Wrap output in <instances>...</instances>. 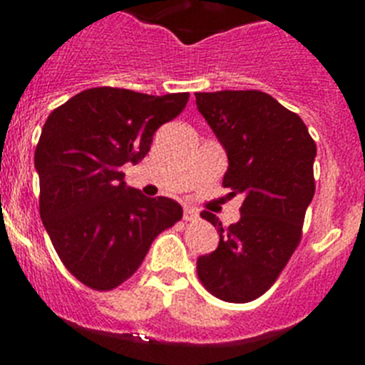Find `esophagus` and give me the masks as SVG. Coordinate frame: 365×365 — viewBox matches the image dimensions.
Masks as SVG:
<instances>
[{"label":"esophagus","mask_w":365,"mask_h":365,"mask_svg":"<svg viewBox=\"0 0 365 365\" xmlns=\"http://www.w3.org/2000/svg\"><path fill=\"white\" fill-rule=\"evenodd\" d=\"M182 217H185V221H195V219L199 217V212L195 210V208H190V206H186L185 215H182Z\"/></svg>","instance_id":"esophagus-1"}]
</instances>
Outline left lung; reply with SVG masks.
<instances>
[{"mask_svg": "<svg viewBox=\"0 0 365 365\" xmlns=\"http://www.w3.org/2000/svg\"><path fill=\"white\" fill-rule=\"evenodd\" d=\"M195 102L227 150L222 186L243 193L241 219L230 227L210 212L219 247L197 259V276L215 298L247 303L265 294L302 241L314 195L316 143L296 113L263 91L195 93Z\"/></svg>", "mask_w": 365, "mask_h": 365, "instance_id": "1", "label": "left lung"}]
</instances>
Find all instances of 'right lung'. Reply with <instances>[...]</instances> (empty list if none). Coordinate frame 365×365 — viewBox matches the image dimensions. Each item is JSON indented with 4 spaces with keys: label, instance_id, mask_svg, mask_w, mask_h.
I'll return each mask as SVG.
<instances>
[{
    "label": "right lung",
    "instance_id": "obj_1",
    "mask_svg": "<svg viewBox=\"0 0 365 365\" xmlns=\"http://www.w3.org/2000/svg\"><path fill=\"white\" fill-rule=\"evenodd\" d=\"M188 98L93 87L45 120L34 151L40 217L66 269L93 291L130 279L155 237L182 217L172 199L128 188L120 168L146 157L155 131Z\"/></svg>",
    "mask_w": 365,
    "mask_h": 365
}]
</instances>
